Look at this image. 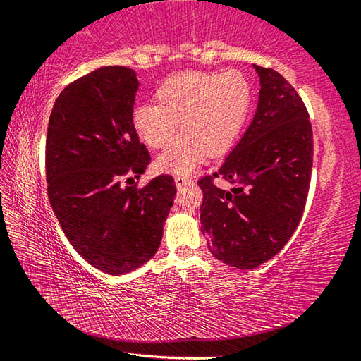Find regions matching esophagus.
<instances>
[{
  "instance_id": "34e87169",
  "label": "esophagus",
  "mask_w": 361,
  "mask_h": 361,
  "mask_svg": "<svg viewBox=\"0 0 361 361\" xmlns=\"http://www.w3.org/2000/svg\"><path fill=\"white\" fill-rule=\"evenodd\" d=\"M191 180L188 178V176H181V175H178V176H175V185H176V188H181L183 185H186V183H189Z\"/></svg>"
}]
</instances>
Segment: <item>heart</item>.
Masks as SVG:
<instances>
[{
  "label": "heart",
  "instance_id": "b5f03b06",
  "mask_svg": "<svg viewBox=\"0 0 361 361\" xmlns=\"http://www.w3.org/2000/svg\"><path fill=\"white\" fill-rule=\"evenodd\" d=\"M156 100L157 105L137 108V133L151 149H167L180 124L183 135L157 159L156 169L186 175L207 152L219 154L234 142L250 108V84L237 70L181 73L159 85Z\"/></svg>",
  "mask_w": 361,
  "mask_h": 361
}]
</instances>
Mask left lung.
Returning <instances> with one entry per match:
<instances>
[{
    "label": "left lung",
    "instance_id": "obj_1",
    "mask_svg": "<svg viewBox=\"0 0 361 361\" xmlns=\"http://www.w3.org/2000/svg\"><path fill=\"white\" fill-rule=\"evenodd\" d=\"M259 76L255 118L215 173L197 181L202 234L216 259L253 269L272 259L301 221L312 173L309 113L293 85L272 68ZM224 179L226 190L212 180Z\"/></svg>",
    "mask_w": 361,
    "mask_h": 361
}]
</instances>
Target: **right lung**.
<instances>
[{
  "mask_svg": "<svg viewBox=\"0 0 361 361\" xmlns=\"http://www.w3.org/2000/svg\"><path fill=\"white\" fill-rule=\"evenodd\" d=\"M138 85L127 66L94 70L62 90L47 127L49 202L73 248L109 276L156 255L176 192L170 175L143 188L121 185L151 161L133 126Z\"/></svg>",
  "mask_w": 361,
  "mask_h": 361,
  "instance_id": "obj_1",
  "label": "right lung"
}]
</instances>
